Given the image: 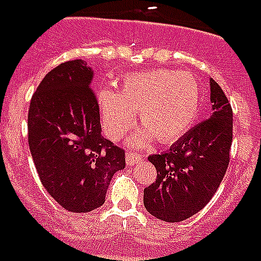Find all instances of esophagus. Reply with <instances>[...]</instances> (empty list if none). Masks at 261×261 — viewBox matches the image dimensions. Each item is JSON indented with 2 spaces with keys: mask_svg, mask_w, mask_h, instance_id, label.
Masks as SVG:
<instances>
[{
  "mask_svg": "<svg viewBox=\"0 0 261 261\" xmlns=\"http://www.w3.org/2000/svg\"><path fill=\"white\" fill-rule=\"evenodd\" d=\"M141 155L137 152H133V151H128V152L125 153V164L130 165V166H134L137 165L140 161H141Z\"/></svg>",
  "mask_w": 261,
  "mask_h": 261,
  "instance_id": "esophagus-1",
  "label": "esophagus"
}]
</instances>
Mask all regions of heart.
<instances>
[{"label":"heart","mask_w":261,"mask_h":261,"mask_svg":"<svg viewBox=\"0 0 261 261\" xmlns=\"http://www.w3.org/2000/svg\"><path fill=\"white\" fill-rule=\"evenodd\" d=\"M200 99V86L192 75L159 68L125 75L120 93L110 88L100 89L97 106L103 127L113 140L130 130L134 112H138L144 127L131 142L145 145L153 137L159 142L179 140L194 123Z\"/></svg>","instance_id":"heart-1"}]
</instances>
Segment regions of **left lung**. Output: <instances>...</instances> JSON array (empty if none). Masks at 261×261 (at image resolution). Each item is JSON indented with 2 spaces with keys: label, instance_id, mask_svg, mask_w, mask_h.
I'll return each mask as SVG.
<instances>
[{
  "label": "left lung",
  "instance_id": "obj_1",
  "mask_svg": "<svg viewBox=\"0 0 261 261\" xmlns=\"http://www.w3.org/2000/svg\"><path fill=\"white\" fill-rule=\"evenodd\" d=\"M211 117L197 124L162 153L149 155L158 172L144 189V205L155 218L180 222L205 207L229 165L233 113L221 86L210 80Z\"/></svg>",
  "mask_w": 261,
  "mask_h": 261
}]
</instances>
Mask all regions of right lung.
Wrapping results in <instances>:
<instances>
[{"instance_id": "right-lung-1", "label": "right lung", "mask_w": 261, "mask_h": 261, "mask_svg": "<svg viewBox=\"0 0 261 261\" xmlns=\"http://www.w3.org/2000/svg\"><path fill=\"white\" fill-rule=\"evenodd\" d=\"M91 67L72 60L51 69L33 93L28 141L40 181L69 213L105 202L109 183L124 169L123 148L102 136Z\"/></svg>"}]
</instances>
